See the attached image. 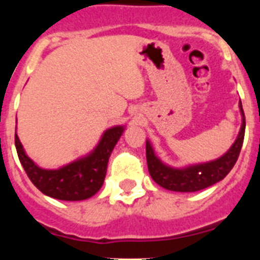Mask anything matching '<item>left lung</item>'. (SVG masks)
I'll use <instances>...</instances> for the list:
<instances>
[{
  "label": "left lung",
  "instance_id": "1",
  "mask_svg": "<svg viewBox=\"0 0 260 260\" xmlns=\"http://www.w3.org/2000/svg\"><path fill=\"white\" fill-rule=\"evenodd\" d=\"M241 114H242V126L240 134L229 148V151L215 161L204 162V164L194 165V167L185 168V169H174L167 167L155 156L150 142L146 143V156L148 172L152 180L161 187L172 191L194 192L203 190L213 183L219 182L232 171L242 148L243 137H245V113H243L242 104L240 102Z\"/></svg>",
  "mask_w": 260,
  "mask_h": 260
}]
</instances>
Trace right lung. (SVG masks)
<instances>
[{
	"label": "right lung",
	"mask_w": 260,
	"mask_h": 260,
	"mask_svg": "<svg viewBox=\"0 0 260 260\" xmlns=\"http://www.w3.org/2000/svg\"><path fill=\"white\" fill-rule=\"evenodd\" d=\"M122 133V126L109 128L92 153L56 171L41 169L32 161L23 150L17 133L15 147L27 176L43 194L59 201H83L95 195L104 183L109 156Z\"/></svg>",
	"instance_id": "add662e5"
}]
</instances>
